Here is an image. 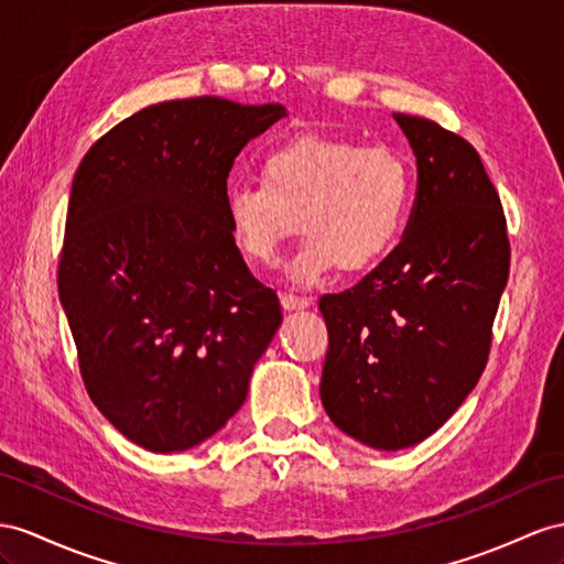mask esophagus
Here are the masks:
<instances>
[{"label": "esophagus", "mask_w": 564, "mask_h": 564, "mask_svg": "<svg viewBox=\"0 0 564 564\" xmlns=\"http://www.w3.org/2000/svg\"><path fill=\"white\" fill-rule=\"evenodd\" d=\"M310 297L307 295H295V293H281V305L283 310H305L310 307Z\"/></svg>", "instance_id": "obj_1"}]
</instances>
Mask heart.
<instances>
[{"label":"heart","instance_id":"1","mask_svg":"<svg viewBox=\"0 0 564 564\" xmlns=\"http://www.w3.org/2000/svg\"><path fill=\"white\" fill-rule=\"evenodd\" d=\"M412 195V166L395 148L300 133L267 152L262 183L228 187L224 212L238 252L264 267L302 226L288 276L314 283L377 267L405 230Z\"/></svg>","mask_w":564,"mask_h":564}]
</instances>
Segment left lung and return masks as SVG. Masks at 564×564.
<instances>
[{
    "instance_id": "1",
    "label": "left lung",
    "mask_w": 564,
    "mask_h": 564,
    "mask_svg": "<svg viewBox=\"0 0 564 564\" xmlns=\"http://www.w3.org/2000/svg\"><path fill=\"white\" fill-rule=\"evenodd\" d=\"M395 121L416 156L405 236L357 285L319 300L322 402L379 451L429 438L471 393L510 273L508 221L479 152L429 119Z\"/></svg>"
}]
</instances>
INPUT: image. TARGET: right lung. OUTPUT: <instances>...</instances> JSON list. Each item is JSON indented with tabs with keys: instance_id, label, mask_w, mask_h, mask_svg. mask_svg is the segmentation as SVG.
Returning a JSON list of instances; mask_svg holds the SVG:
<instances>
[{
	"instance_id": "1",
	"label": "right lung",
	"mask_w": 564,
	"mask_h": 564,
	"mask_svg": "<svg viewBox=\"0 0 564 564\" xmlns=\"http://www.w3.org/2000/svg\"><path fill=\"white\" fill-rule=\"evenodd\" d=\"M281 117L276 102L171 99L113 126L74 176L56 285L80 377L152 453L219 431L281 326L224 212L238 152Z\"/></svg>"
}]
</instances>
